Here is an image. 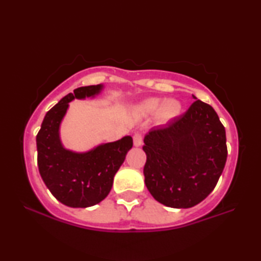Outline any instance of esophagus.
<instances>
[{"instance_id": "obj_1", "label": "esophagus", "mask_w": 261, "mask_h": 261, "mask_svg": "<svg viewBox=\"0 0 261 261\" xmlns=\"http://www.w3.org/2000/svg\"><path fill=\"white\" fill-rule=\"evenodd\" d=\"M134 144L135 146H141V144H143V136L140 134H135L134 136Z\"/></svg>"}]
</instances>
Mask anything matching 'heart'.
<instances>
[{
  "mask_svg": "<svg viewBox=\"0 0 261 261\" xmlns=\"http://www.w3.org/2000/svg\"><path fill=\"white\" fill-rule=\"evenodd\" d=\"M138 108L144 115H152L158 112V118L163 123L175 120L182 112V105L175 99L166 101L162 98H149L144 100Z\"/></svg>",
  "mask_w": 261,
  "mask_h": 261,
  "instance_id": "b5f03b06",
  "label": "heart"
}]
</instances>
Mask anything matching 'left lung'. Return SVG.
Returning a JSON list of instances; mask_svg holds the SVG:
<instances>
[{"instance_id":"left-lung-1","label":"left lung","mask_w":261,"mask_h":261,"mask_svg":"<svg viewBox=\"0 0 261 261\" xmlns=\"http://www.w3.org/2000/svg\"><path fill=\"white\" fill-rule=\"evenodd\" d=\"M226 140L218 114L200 100L182 116L149 130L143 146L144 176L154 199L173 208H190L204 200L226 165Z\"/></svg>"}]
</instances>
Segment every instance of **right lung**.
<instances>
[{"label":"right lung","instance_id":"1","mask_svg":"<svg viewBox=\"0 0 261 261\" xmlns=\"http://www.w3.org/2000/svg\"><path fill=\"white\" fill-rule=\"evenodd\" d=\"M102 84L83 86L62 98L43 118L37 135L38 167L46 187L57 200L73 208L99 204L108 196L114 176L130 151L132 137L100 144L87 152H74L62 144L61 123L74 99L95 98Z\"/></svg>","mask_w":261,"mask_h":261}]
</instances>
